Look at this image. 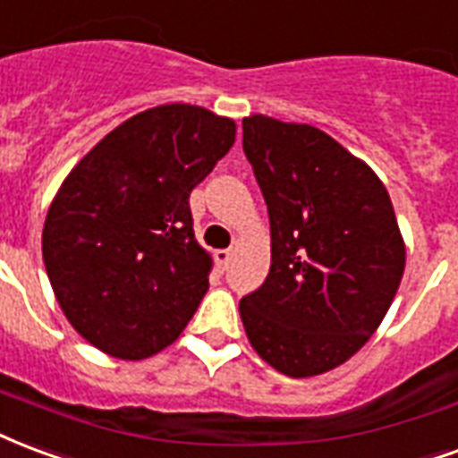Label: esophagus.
Returning <instances> with one entry per match:
<instances>
[{
    "label": "esophagus",
    "instance_id": "1",
    "mask_svg": "<svg viewBox=\"0 0 458 458\" xmlns=\"http://www.w3.org/2000/svg\"><path fill=\"white\" fill-rule=\"evenodd\" d=\"M230 259H233V250H218V252H216V264H218L220 272L228 269Z\"/></svg>",
    "mask_w": 458,
    "mask_h": 458
}]
</instances>
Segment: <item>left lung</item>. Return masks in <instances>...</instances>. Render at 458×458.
I'll use <instances>...</instances> for the list:
<instances>
[{"instance_id":"left-lung-1","label":"left lung","mask_w":458,"mask_h":458,"mask_svg":"<svg viewBox=\"0 0 458 458\" xmlns=\"http://www.w3.org/2000/svg\"><path fill=\"white\" fill-rule=\"evenodd\" d=\"M242 150L272 228L269 274L240 301L245 333L281 374H325L367 344L401 286L405 245L391 196L313 125L242 118Z\"/></svg>"}]
</instances>
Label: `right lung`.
Returning <instances> with one entry per match:
<instances>
[{"instance_id": "1", "label": "right lung", "mask_w": 458, "mask_h": 458, "mask_svg": "<svg viewBox=\"0 0 458 458\" xmlns=\"http://www.w3.org/2000/svg\"><path fill=\"white\" fill-rule=\"evenodd\" d=\"M235 143L208 108L135 114L67 174L43 225V262L84 340L145 359L177 340L208 291L211 257L194 238L189 194Z\"/></svg>"}]
</instances>
